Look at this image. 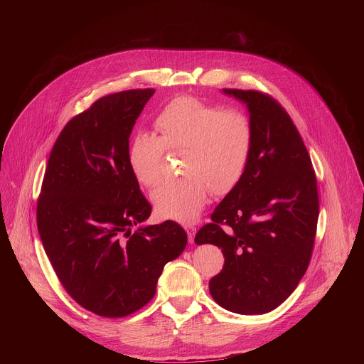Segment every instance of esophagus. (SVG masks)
Instances as JSON below:
<instances>
[{"label": "esophagus", "mask_w": 364, "mask_h": 364, "mask_svg": "<svg viewBox=\"0 0 364 364\" xmlns=\"http://www.w3.org/2000/svg\"><path fill=\"white\" fill-rule=\"evenodd\" d=\"M186 229V232H187V236H188V242L190 243H193L194 242V236H196V228L194 226H186L184 228Z\"/></svg>", "instance_id": "obj_1"}]
</instances>
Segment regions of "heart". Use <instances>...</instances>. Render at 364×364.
Instances as JSON below:
<instances>
[{"label": "heart", "instance_id": "b5f03b06", "mask_svg": "<svg viewBox=\"0 0 364 364\" xmlns=\"http://www.w3.org/2000/svg\"><path fill=\"white\" fill-rule=\"evenodd\" d=\"M160 135L146 129L132 134L128 166L145 187L161 178L166 149L181 154L183 177L164 180L152 193L155 209L181 223L197 219L209 188L232 191L242 180L253 148V124L237 109H225L196 97H176L155 118Z\"/></svg>", "mask_w": 364, "mask_h": 364}]
</instances>
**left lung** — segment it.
<instances>
[{
    "label": "left lung",
    "mask_w": 364,
    "mask_h": 364,
    "mask_svg": "<svg viewBox=\"0 0 364 364\" xmlns=\"http://www.w3.org/2000/svg\"><path fill=\"white\" fill-rule=\"evenodd\" d=\"M246 103L253 148L246 171L196 235L222 249L225 265L209 282L213 299L232 313L265 314L304 277L320 212L316 171L288 112L271 95L223 89Z\"/></svg>",
    "instance_id": "left-lung-1"
}]
</instances>
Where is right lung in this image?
Returning a JSON list of instances; mask_svg holds the SVG:
<instances>
[{"mask_svg": "<svg viewBox=\"0 0 364 364\" xmlns=\"http://www.w3.org/2000/svg\"><path fill=\"white\" fill-rule=\"evenodd\" d=\"M154 89L105 95L62 129L37 200V228L66 292L105 318L131 316L155 295L167 262L187 245L167 220L132 230L151 215L127 148Z\"/></svg>", "mask_w": 364, "mask_h": 364, "instance_id": "1", "label": "right lung"}]
</instances>
